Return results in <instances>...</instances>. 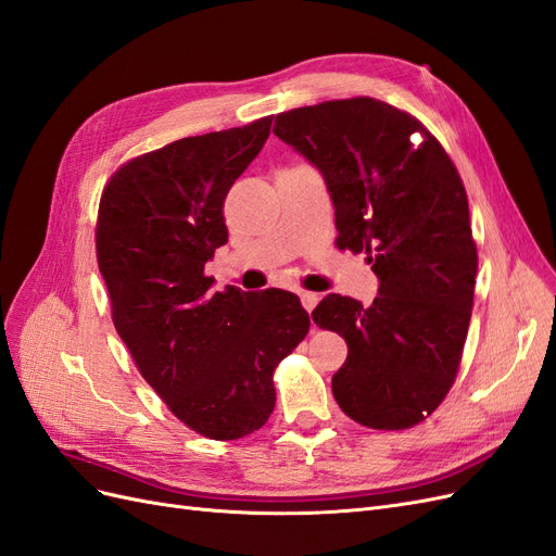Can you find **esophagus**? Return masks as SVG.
I'll return each instance as SVG.
<instances>
[{
  "label": "esophagus",
  "instance_id": "1",
  "mask_svg": "<svg viewBox=\"0 0 556 556\" xmlns=\"http://www.w3.org/2000/svg\"><path fill=\"white\" fill-rule=\"evenodd\" d=\"M299 296H301V306H304L308 313L317 306V301H319V296L315 292H301Z\"/></svg>",
  "mask_w": 556,
  "mask_h": 556
}]
</instances>
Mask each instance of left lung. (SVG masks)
<instances>
[{"label": "left lung", "instance_id": "1", "mask_svg": "<svg viewBox=\"0 0 556 556\" xmlns=\"http://www.w3.org/2000/svg\"><path fill=\"white\" fill-rule=\"evenodd\" d=\"M274 134L323 174L336 245L366 252L380 282L371 306L327 294L313 311L317 327L348 343L333 399L364 427H415L457 378L473 308L478 250L464 182L433 134L380 99L278 113Z\"/></svg>", "mask_w": 556, "mask_h": 556}]
</instances>
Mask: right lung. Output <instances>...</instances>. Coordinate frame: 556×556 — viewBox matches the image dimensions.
<instances>
[{
    "label": "right lung",
    "instance_id": "right-lung-1",
    "mask_svg": "<svg viewBox=\"0 0 556 556\" xmlns=\"http://www.w3.org/2000/svg\"><path fill=\"white\" fill-rule=\"evenodd\" d=\"M274 117L134 157L104 188L97 264L113 325L141 376L180 422L213 441L266 425L274 371L311 317L278 288L213 292L204 266L227 243L225 197L260 155Z\"/></svg>",
    "mask_w": 556,
    "mask_h": 556
}]
</instances>
